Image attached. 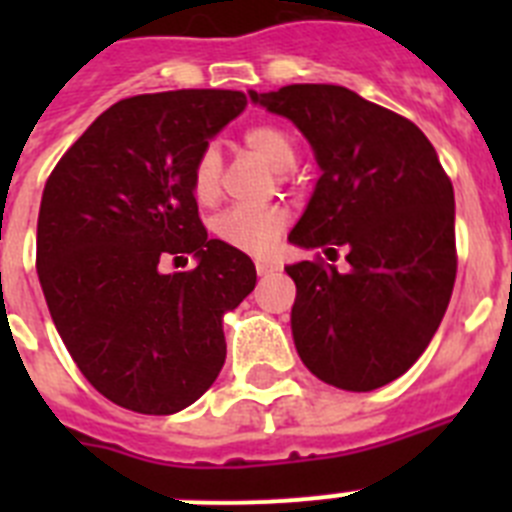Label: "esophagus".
<instances>
[{
  "label": "esophagus",
  "instance_id": "obj_1",
  "mask_svg": "<svg viewBox=\"0 0 512 512\" xmlns=\"http://www.w3.org/2000/svg\"><path fill=\"white\" fill-rule=\"evenodd\" d=\"M256 271H259V277H266V274H274V271H279V264L271 259H259L256 261Z\"/></svg>",
  "mask_w": 512,
  "mask_h": 512
}]
</instances>
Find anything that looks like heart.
<instances>
[{
	"label": "heart",
	"mask_w": 512,
	"mask_h": 512,
	"mask_svg": "<svg viewBox=\"0 0 512 512\" xmlns=\"http://www.w3.org/2000/svg\"><path fill=\"white\" fill-rule=\"evenodd\" d=\"M243 143L274 171H289L295 166L297 146L292 135L279 125L261 122L243 135ZM220 153L205 148L192 166V194L202 205H210L220 192ZM289 225V210L282 205L269 207H230L220 212L212 223V230L223 243L246 253H269L277 246Z\"/></svg>",
	"instance_id": "1"
}]
</instances>
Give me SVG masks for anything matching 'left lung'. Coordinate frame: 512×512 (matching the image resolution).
<instances>
[{
	"mask_svg": "<svg viewBox=\"0 0 512 512\" xmlns=\"http://www.w3.org/2000/svg\"><path fill=\"white\" fill-rule=\"evenodd\" d=\"M251 99L310 140L320 179L289 241L346 251L287 266L292 336L325 384L372 392L418 361L456 279L454 187L436 148L408 117L336 84H289Z\"/></svg>",
	"mask_w": 512,
	"mask_h": 512,
	"instance_id": "obj_1",
	"label": "left lung"
}]
</instances>
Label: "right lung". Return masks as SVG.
I'll use <instances>...</instances> for the list:
<instances>
[{
    "label": "right lung",
    "instance_id": "right-lung-1",
    "mask_svg": "<svg viewBox=\"0 0 512 512\" xmlns=\"http://www.w3.org/2000/svg\"><path fill=\"white\" fill-rule=\"evenodd\" d=\"M246 104L230 89L120 99L45 182L40 287L79 372L120 408L179 413L223 369V315L251 295L256 266L207 238L192 166ZM187 252L194 270L160 271Z\"/></svg>",
    "mask_w": 512,
    "mask_h": 512
}]
</instances>
